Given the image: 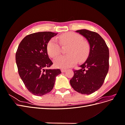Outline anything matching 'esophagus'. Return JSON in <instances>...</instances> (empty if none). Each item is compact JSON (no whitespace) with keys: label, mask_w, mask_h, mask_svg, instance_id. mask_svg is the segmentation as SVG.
I'll return each mask as SVG.
<instances>
[{"label":"esophagus","mask_w":125,"mask_h":125,"mask_svg":"<svg viewBox=\"0 0 125 125\" xmlns=\"http://www.w3.org/2000/svg\"><path fill=\"white\" fill-rule=\"evenodd\" d=\"M66 70H66V69H62L61 70L62 73H65V72L66 71Z\"/></svg>","instance_id":"1"}]
</instances>
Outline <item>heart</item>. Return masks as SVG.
Returning a JSON list of instances; mask_svg holds the SVG:
<instances>
[{"mask_svg":"<svg viewBox=\"0 0 125 125\" xmlns=\"http://www.w3.org/2000/svg\"><path fill=\"white\" fill-rule=\"evenodd\" d=\"M58 39L62 46L69 47L67 52L68 55L59 56L55 60V66L57 68L62 69L70 68L75 65L77 60L83 62L88 57L90 51V45L88 42L83 40L81 35L73 32L66 33L59 36ZM47 51L52 58H55L59 55L60 47L55 39H52L48 42Z\"/></svg>","mask_w":125,"mask_h":125,"instance_id":"b5f03b06","label":"heart"}]
</instances>
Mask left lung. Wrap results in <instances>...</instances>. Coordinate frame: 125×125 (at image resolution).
Listing matches in <instances>:
<instances>
[{
    "label": "left lung",
    "mask_w": 125,
    "mask_h": 125,
    "mask_svg": "<svg viewBox=\"0 0 125 125\" xmlns=\"http://www.w3.org/2000/svg\"><path fill=\"white\" fill-rule=\"evenodd\" d=\"M77 32L88 41L90 51L88 58L74 70L70 83L75 91L83 94H90L99 90L104 82L109 69V50L103 39L99 34L82 29Z\"/></svg>",
    "instance_id": "8db88e82"
}]
</instances>
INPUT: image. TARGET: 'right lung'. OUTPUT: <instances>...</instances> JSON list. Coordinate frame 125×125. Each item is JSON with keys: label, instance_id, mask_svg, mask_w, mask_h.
Instances as JSON below:
<instances>
[{"label": "right lung", "instance_id": "add662e5", "mask_svg": "<svg viewBox=\"0 0 125 125\" xmlns=\"http://www.w3.org/2000/svg\"><path fill=\"white\" fill-rule=\"evenodd\" d=\"M57 34L52 32H41L26 36L21 41L16 54L18 73L29 91L42 96L51 92L60 69H51L47 45L51 38Z\"/></svg>", "mask_w": 125, "mask_h": 125}]
</instances>
